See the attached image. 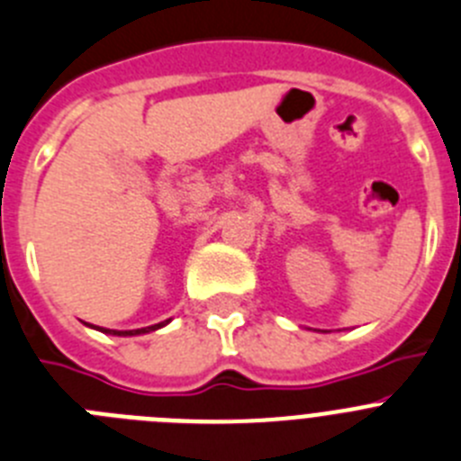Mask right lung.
<instances>
[{
    "label": "right lung",
    "mask_w": 461,
    "mask_h": 461,
    "mask_svg": "<svg viewBox=\"0 0 461 461\" xmlns=\"http://www.w3.org/2000/svg\"><path fill=\"white\" fill-rule=\"evenodd\" d=\"M168 323V321H166ZM166 323H158V325H149V328H140V330H124V332H120V330H105L101 328L105 332V335H120V337H126V335H142V332H152V330H158L164 328Z\"/></svg>",
    "instance_id": "obj_1"
}]
</instances>
